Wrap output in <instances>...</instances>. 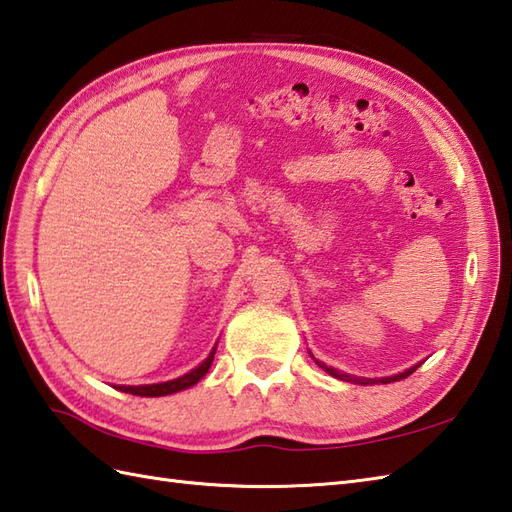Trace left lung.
<instances>
[{
    "label": "left lung",
    "instance_id": "8db88e82",
    "mask_svg": "<svg viewBox=\"0 0 512 512\" xmlns=\"http://www.w3.org/2000/svg\"><path fill=\"white\" fill-rule=\"evenodd\" d=\"M320 363V361H317ZM320 366L328 372V374H333L335 379H342V381H350V383H361V385H368V383H392V381H401V379H407L410 377V374L418 368H410V370H405V372H401V374H396V377H388V379H359V377H350V374H342V372H337L335 368H328V366H324V363H320Z\"/></svg>",
    "mask_w": 512,
    "mask_h": 512
}]
</instances>
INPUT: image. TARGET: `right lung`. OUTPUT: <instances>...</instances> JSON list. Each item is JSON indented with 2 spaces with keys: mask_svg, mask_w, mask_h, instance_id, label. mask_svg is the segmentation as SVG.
I'll return each mask as SVG.
<instances>
[{
  "mask_svg": "<svg viewBox=\"0 0 512 512\" xmlns=\"http://www.w3.org/2000/svg\"><path fill=\"white\" fill-rule=\"evenodd\" d=\"M214 352H217V348L210 352L208 359L203 361L201 366H197L195 370H190L188 374H184V377H179V379L166 381V383H153V385H118V390L135 394V396H166V394H175L179 390H186V388H190V385H195L197 381L206 377V372L212 366Z\"/></svg>",
  "mask_w": 512,
  "mask_h": 512,
  "instance_id": "add662e5",
  "label": "right lung"
}]
</instances>
